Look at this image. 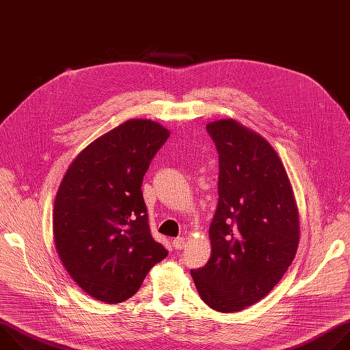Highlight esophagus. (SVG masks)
I'll return each mask as SVG.
<instances>
[{"instance_id": "obj_1", "label": "esophagus", "mask_w": 350, "mask_h": 350, "mask_svg": "<svg viewBox=\"0 0 350 350\" xmlns=\"http://www.w3.org/2000/svg\"><path fill=\"white\" fill-rule=\"evenodd\" d=\"M173 246L174 249H183L185 246V238L184 237H177L173 239Z\"/></svg>"}]
</instances>
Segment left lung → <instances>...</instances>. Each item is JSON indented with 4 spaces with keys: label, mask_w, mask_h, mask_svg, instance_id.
<instances>
[{
    "label": "left lung",
    "mask_w": 350,
    "mask_h": 350,
    "mask_svg": "<svg viewBox=\"0 0 350 350\" xmlns=\"http://www.w3.org/2000/svg\"><path fill=\"white\" fill-rule=\"evenodd\" d=\"M219 152V204L208 263L191 270L202 301L235 313L263 299L291 266L299 243V212L274 148L234 119L206 124Z\"/></svg>",
    "instance_id": "obj_1"
}]
</instances>
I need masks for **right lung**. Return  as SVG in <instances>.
<instances>
[{
	"mask_svg": "<svg viewBox=\"0 0 350 350\" xmlns=\"http://www.w3.org/2000/svg\"><path fill=\"white\" fill-rule=\"evenodd\" d=\"M169 135L154 120L130 119L85 146L61 181L53 213L57 252L96 301H126L167 256L151 235L141 185Z\"/></svg>",
	"mask_w": 350,
	"mask_h": 350,
	"instance_id": "obj_1",
	"label": "right lung"
}]
</instances>
